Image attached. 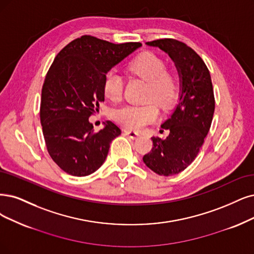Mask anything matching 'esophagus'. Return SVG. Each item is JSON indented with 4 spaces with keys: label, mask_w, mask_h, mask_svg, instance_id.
I'll return each mask as SVG.
<instances>
[{
    "label": "esophagus",
    "mask_w": 254,
    "mask_h": 254,
    "mask_svg": "<svg viewBox=\"0 0 254 254\" xmlns=\"http://www.w3.org/2000/svg\"><path fill=\"white\" fill-rule=\"evenodd\" d=\"M125 133H126L127 135H128L129 138H132V139H137V138L140 137V134H139L138 132H135V130H132V129L126 128V129H125Z\"/></svg>",
    "instance_id": "34e87169"
}]
</instances>
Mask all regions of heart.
I'll return each mask as SVG.
<instances>
[{
    "label": "heart",
    "mask_w": 254,
    "mask_h": 254,
    "mask_svg": "<svg viewBox=\"0 0 254 254\" xmlns=\"http://www.w3.org/2000/svg\"><path fill=\"white\" fill-rule=\"evenodd\" d=\"M128 71L148 83L146 100L162 108H170L175 102L179 82L176 75L166 70L165 62L153 52H143L130 61ZM103 93L112 102H118L124 93V79L114 71H109L103 79ZM159 112L155 105L125 106L114 112L115 121L132 129H139L157 120Z\"/></svg>",
    "instance_id": "1"
}]
</instances>
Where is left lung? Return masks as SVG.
Segmentation results:
<instances>
[{
  "mask_svg": "<svg viewBox=\"0 0 254 254\" xmlns=\"http://www.w3.org/2000/svg\"><path fill=\"white\" fill-rule=\"evenodd\" d=\"M146 45L167 53L179 74V101L161 126L170 130V135L153 137L152 151L143 157V162L154 173L173 176L191 164L209 132L214 112L211 77L203 60L186 44L163 39Z\"/></svg>",
  "mask_w": 254,
  "mask_h": 254,
  "instance_id": "1",
  "label": "left lung"
}]
</instances>
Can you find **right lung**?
Instances as JSON below:
<instances>
[{
    "mask_svg": "<svg viewBox=\"0 0 254 254\" xmlns=\"http://www.w3.org/2000/svg\"><path fill=\"white\" fill-rule=\"evenodd\" d=\"M141 46L82 35L56 55L43 84L40 117L48 153L64 172L89 176L105 162L121 130L108 120L94 132L89 117L105 101L106 74Z\"/></svg>",
    "mask_w": 254,
    "mask_h": 254,
    "instance_id": "add662e5",
    "label": "right lung"
}]
</instances>
